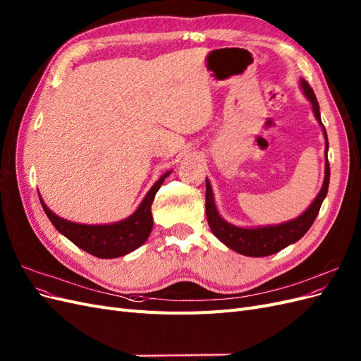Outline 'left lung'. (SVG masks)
Here are the masks:
<instances>
[{"label":"left lung","instance_id":"1","mask_svg":"<svg viewBox=\"0 0 361 361\" xmlns=\"http://www.w3.org/2000/svg\"><path fill=\"white\" fill-rule=\"evenodd\" d=\"M301 85H302L304 94L307 96V99L313 105V113H314L316 118H318V122L321 123V126L324 129L325 157H326V150H329V138H326V130H325V128L322 125V120H321L318 99H316L314 92L312 90V87L309 85L307 81L301 80ZM329 183H330V162H329V159H326L325 161V179H324L322 188L318 194V197L314 199V202L310 204L309 209L305 211L302 215L295 218V220H292L289 223H283L279 226L259 227V228H241V227L228 224L227 221L223 220L220 215H218L215 203H214V194L211 190V185L206 180L207 224H209L212 233L218 239H220L223 244H226L228 248L238 251V253H241L244 256H251V257H262V256L274 255L285 247L297 243L300 238L304 236V233H307L313 221L316 220V216H318V214H319L321 204L325 199L326 191H329Z\"/></svg>","mask_w":361,"mask_h":361}]
</instances>
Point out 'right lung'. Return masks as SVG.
<instances>
[{"instance_id":"right-lung-1","label":"right lung","mask_w":361,"mask_h":361,"mask_svg":"<svg viewBox=\"0 0 361 361\" xmlns=\"http://www.w3.org/2000/svg\"><path fill=\"white\" fill-rule=\"evenodd\" d=\"M169 174L170 173H166L159 178V180L150 188L145 200L141 202L138 209L133 215L126 218V220L114 224L85 226L71 223L63 220V218L57 216L56 214H52L47 204L42 202V199L40 203L54 227L68 239H71L76 247H80L81 250L87 251V253L101 259L120 257L138 248L150 235L152 226H154L150 211L152 202H154L157 191Z\"/></svg>"}]
</instances>
